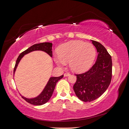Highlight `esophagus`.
<instances>
[{
	"mask_svg": "<svg viewBox=\"0 0 129 129\" xmlns=\"http://www.w3.org/2000/svg\"><path fill=\"white\" fill-rule=\"evenodd\" d=\"M70 75H71V74H69L68 73L64 74V76H70Z\"/></svg>",
	"mask_w": 129,
	"mask_h": 129,
	"instance_id": "1",
	"label": "esophagus"
}]
</instances>
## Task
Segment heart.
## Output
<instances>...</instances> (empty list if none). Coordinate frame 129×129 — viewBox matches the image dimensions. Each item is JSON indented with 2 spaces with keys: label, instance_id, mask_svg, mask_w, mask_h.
<instances>
[{
  "label": "heart",
  "instance_id": "heart-1",
  "mask_svg": "<svg viewBox=\"0 0 129 129\" xmlns=\"http://www.w3.org/2000/svg\"><path fill=\"white\" fill-rule=\"evenodd\" d=\"M58 52L54 56L57 65L64 66L69 62V67L78 73L88 71L96 55V49L92 44L79 40L64 43L60 46Z\"/></svg>",
  "mask_w": 129,
  "mask_h": 129
}]
</instances>
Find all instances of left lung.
Returning a JSON list of instances; mask_svg holds the SVG:
<instances>
[{"label": "left lung", "mask_w": 129, "mask_h": 129, "mask_svg": "<svg viewBox=\"0 0 129 129\" xmlns=\"http://www.w3.org/2000/svg\"><path fill=\"white\" fill-rule=\"evenodd\" d=\"M98 53L95 63L88 71L75 74L77 80L73 86L76 95L83 102H91L106 91L112 77V59L106 48L100 42L91 40Z\"/></svg>", "instance_id": "8db88e82"}]
</instances>
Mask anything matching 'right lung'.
<instances>
[{
	"mask_svg": "<svg viewBox=\"0 0 129 129\" xmlns=\"http://www.w3.org/2000/svg\"><path fill=\"white\" fill-rule=\"evenodd\" d=\"M35 50H42V51H44L47 53L50 57H52V43L43 42L40 43V44H35L30 47L28 49L25 50V51L22 52L17 58L14 68V74L15 72V70L17 69L18 63H19V62H20L22 57L26 55V54L33 51H35ZM63 77V75H61L59 77H50L48 83H47L44 89L43 90V91L41 92L40 94L37 97H34V98L33 99H27L21 96L22 98L24 99L27 102L33 105H41L45 104L48 102L52 96L56 83Z\"/></svg>",
	"mask_w": 129,
	"mask_h": 129,
	"instance_id": "obj_1",
	"label": "right lung"
}]
</instances>
